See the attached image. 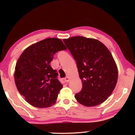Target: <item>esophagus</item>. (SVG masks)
Segmentation results:
<instances>
[{
  "label": "esophagus",
  "mask_w": 135,
  "mask_h": 135,
  "mask_svg": "<svg viewBox=\"0 0 135 135\" xmlns=\"http://www.w3.org/2000/svg\"><path fill=\"white\" fill-rule=\"evenodd\" d=\"M64 81H65L66 82L68 83L70 81V78L69 77H66L65 78H64Z\"/></svg>",
  "instance_id": "34e87169"
}]
</instances>
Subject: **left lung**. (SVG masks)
Instances as JSON below:
<instances>
[{
    "label": "left lung",
    "mask_w": 135,
    "mask_h": 135,
    "mask_svg": "<svg viewBox=\"0 0 135 135\" xmlns=\"http://www.w3.org/2000/svg\"><path fill=\"white\" fill-rule=\"evenodd\" d=\"M63 42L77 62L82 88L75 98L85 106L103 103L111 95L118 79V69L108 48L95 38L75 36Z\"/></svg>",
    "instance_id": "obj_1"
}]
</instances>
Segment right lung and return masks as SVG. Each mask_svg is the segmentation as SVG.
<instances>
[{
	"label": "right lung",
	"instance_id": "right-lung-1",
	"mask_svg": "<svg viewBox=\"0 0 135 135\" xmlns=\"http://www.w3.org/2000/svg\"><path fill=\"white\" fill-rule=\"evenodd\" d=\"M66 49L60 38H48L29 46L20 55L15 66V82L29 104L45 108L56 102L62 85L50 63L57 51Z\"/></svg>",
	"mask_w": 135,
	"mask_h": 135
}]
</instances>
